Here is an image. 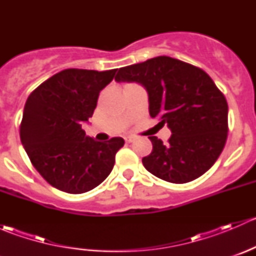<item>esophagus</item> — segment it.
Listing matches in <instances>:
<instances>
[{
  "instance_id": "34e87169",
  "label": "esophagus",
  "mask_w": 256,
  "mask_h": 256,
  "mask_svg": "<svg viewBox=\"0 0 256 256\" xmlns=\"http://www.w3.org/2000/svg\"><path fill=\"white\" fill-rule=\"evenodd\" d=\"M134 141H135V138H126V142L131 144V142H134Z\"/></svg>"
}]
</instances>
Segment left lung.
<instances>
[{"label":"left lung","instance_id":"1","mask_svg":"<svg viewBox=\"0 0 256 256\" xmlns=\"http://www.w3.org/2000/svg\"><path fill=\"white\" fill-rule=\"evenodd\" d=\"M116 82H136L148 92L150 115L172 135L164 144L150 136L152 152L144 168L171 183H187L208 171L226 146L228 102L198 66L161 56L118 69Z\"/></svg>","mask_w":256,"mask_h":256}]
</instances>
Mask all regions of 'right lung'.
<instances>
[{
	"label": "right lung",
	"mask_w": 256,
	"mask_h": 256,
	"mask_svg": "<svg viewBox=\"0 0 256 256\" xmlns=\"http://www.w3.org/2000/svg\"><path fill=\"white\" fill-rule=\"evenodd\" d=\"M115 73L116 69H66L28 96L20 142L34 168L56 190L80 194L99 186L112 172L124 138L99 142L85 136L82 124L92 116L99 92Z\"/></svg>",
	"instance_id": "obj_1"
}]
</instances>
